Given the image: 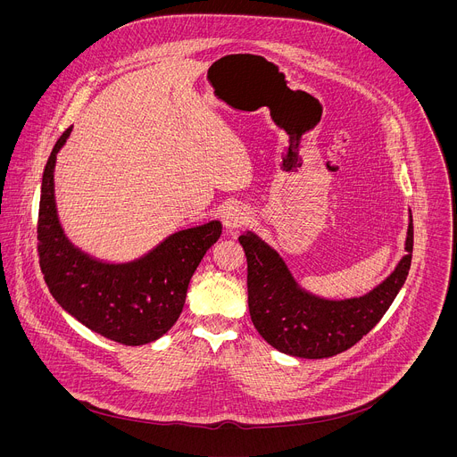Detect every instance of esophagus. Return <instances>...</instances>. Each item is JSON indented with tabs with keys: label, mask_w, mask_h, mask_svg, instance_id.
Listing matches in <instances>:
<instances>
[{
	"label": "esophagus",
	"mask_w": 457,
	"mask_h": 457,
	"mask_svg": "<svg viewBox=\"0 0 457 457\" xmlns=\"http://www.w3.org/2000/svg\"><path fill=\"white\" fill-rule=\"evenodd\" d=\"M247 220H249V213H247L244 208H240V206L229 208V210L224 213V219H222L226 229H229V231L242 228Z\"/></svg>",
	"instance_id": "obj_1"
}]
</instances>
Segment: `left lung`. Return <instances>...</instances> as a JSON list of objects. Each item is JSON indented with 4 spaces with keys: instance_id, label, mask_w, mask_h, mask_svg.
<instances>
[{
    "instance_id": "8db88e82",
    "label": "left lung",
    "mask_w": 457,
    "mask_h": 457,
    "mask_svg": "<svg viewBox=\"0 0 457 457\" xmlns=\"http://www.w3.org/2000/svg\"><path fill=\"white\" fill-rule=\"evenodd\" d=\"M247 258L251 321L270 345L298 358H329L358 344L386 312L403 287L414 245L412 215L405 251L396 270L360 298L325 300L303 291L280 254L247 231L238 237Z\"/></svg>"
}]
</instances>
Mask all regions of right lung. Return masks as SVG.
<instances>
[{
	"label": "right lung",
	"mask_w": 457,
	"mask_h": 457,
	"mask_svg": "<svg viewBox=\"0 0 457 457\" xmlns=\"http://www.w3.org/2000/svg\"><path fill=\"white\" fill-rule=\"evenodd\" d=\"M71 132L72 126L57 139L43 171L37 217L43 278L55 302L94 333L122 345L150 344L179 320L189 280L222 224L177 231L128 264H106L79 251L64 237L54 199L55 155Z\"/></svg>",
	"instance_id": "obj_1"
}]
</instances>
